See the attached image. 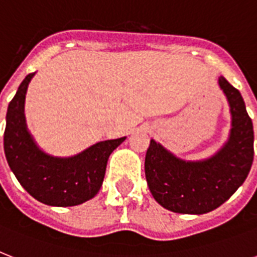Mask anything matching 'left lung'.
I'll return each instance as SVG.
<instances>
[{
    "instance_id": "left-lung-1",
    "label": "left lung",
    "mask_w": 257,
    "mask_h": 257,
    "mask_svg": "<svg viewBox=\"0 0 257 257\" xmlns=\"http://www.w3.org/2000/svg\"><path fill=\"white\" fill-rule=\"evenodd\" d=\"M227 97L231 131L225 144L204 160L188 161L151 140L145 156V177L157 203L168 211L203 215L231 197L245 181L253 161V125L240 92L220 76Z\"/></svg>"
}]
</instances>
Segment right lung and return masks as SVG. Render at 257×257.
Instances as JSON below:
<instances>
[{
    "label": "right lung",
    "instance_id": "right-lung-1",
    "mask_svg": "<svg viewBox=\"0 0 257 257\" xmlns=\"http://www.w3.org/2000/svg\"><path fill=\"white\" fill-rule=\"evenodd\" d=\"M28 74L9 102L4 133V151L10 169L24 189L50 207H73L90 200L100 191L110 153L126 139L96 143L70 157L44 152L26 126L25 96Z\"/></svg>",
    "mask_w": 257,
    "mask_h": 257
}]
</instances>
